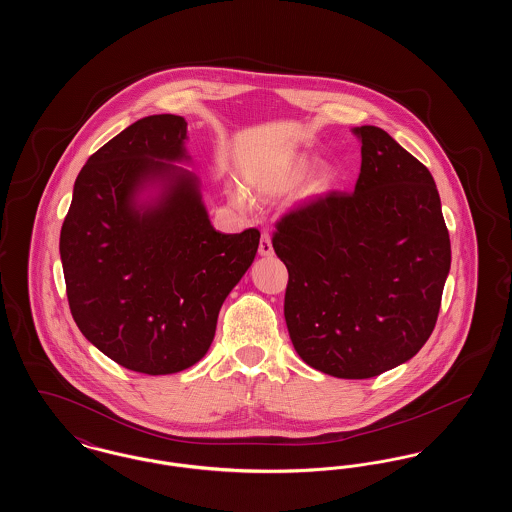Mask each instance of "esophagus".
Returning <instances> with one entry per match:
<instances>
[{"mask_svg":"<svg viewBox=\"0 0 512 512\" xmlns=\"http://www.w3.org/2000/svg\"><path fill=\"white\" fill-rule=\"evenodd\" d=\"M259 255H261V257H272V255H274V249H272V242H270V236H268V234L261 236Z\"/></svg>","mask_w":512,"mask_h":512,"instance_id":"esophagus-1","label":"esophagus"}]
</instances>
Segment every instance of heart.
I'll return each mask as SVG.
<instances>
[{"instance_id": "obj_1", "label": "heart", "mask_w": 512, "mask_h": 512, "mask_svg": "<svg viewBox=\"0 0 512 512\" xmlns=\"http://www.w3.org/2000/svg\"><path fill=\"white\" fill-rule=\"evenodd\" d=\"M313 167V161L311 159H299L295 161L292 167L286 171V174L282 176V180L278 182V188L282 190H290L293 186H297L305 176L307 172L311 171ZM336 180H338V174L334 171V167L330 165H322L318 171L313 172V176L309 178L307 182V194L318 197V195L330 194L336 186Z\"/></svg>"}]
</instances>
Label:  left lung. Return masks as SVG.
<instances>
[{"mask_svg":"<svg viewBox=\"0 0 512 512\" xmlns=\"http://www.w3.org/2000/svg\"><path fill=\"white\" fill-rule=\"evenodd\" d=\"M361 172L278 222L284 317L297 355L363 380L407 363L438 320L451 242L430 171L378 126H355Z\"/></svg>","mask_w":512,"mask_h":512,"instance_id":"8db88e82","label":"left lung"}]
</instances>
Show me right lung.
Masks as SVG:
<instances>
[{
	"mask_svg": "<svg viewBox=\"0 0 512 512\" xmlns=\"http://www.w3.org/2000/svg\"><path fill=\"white\" fill-rule=\"evenodd\" d=\"M188 122L153 115L98 149L74 182L59 253L74 322L115 363L149 376L194 366L251 267L259 230L211 224Z\"/></svg>",
	"mask_w": 512,
	"mask_h": 512,
	"instance_id": "1",
	"label": "right lung"
}]
</instances>
